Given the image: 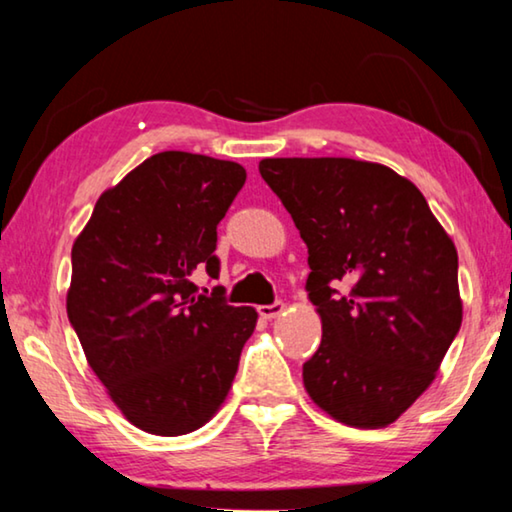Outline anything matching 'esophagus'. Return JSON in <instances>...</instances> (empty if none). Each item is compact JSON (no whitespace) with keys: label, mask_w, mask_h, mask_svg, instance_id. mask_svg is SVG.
Wrapping results in <instances>:
<instances>
[{"label":"esophagus","mask_w":512,"mask_h":512,"mask_svg":"<svg viewBox=\"0 0 512 512\" xmlns=\"http://www.w3.org/2000/svg\"><path fill=\"white\" fill-rule=\"evenodd\" d=\"M257 312H259V317H264V319H276L282 315V312H285V303L278 301L271 305H259Z\"/></svg>","instance_id":"obj_1"}]
</instances>
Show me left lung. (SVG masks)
Here are the masks:
<instances>
[{"label":"left lung","mask_w":512,"mask_h":512,"mask_svg":"<svg viewBox=\"0 0 512 512\" xmlns=\"http://www.w3.org/2000/svg\"><path fill=\"white\" fill-rule=\"evenodd\" d=\"M259 174L308 246L305 287L322 345L303 365L305 391L338 423H395L430 388L460 331L453 239L421 190L386 165L264 158Z\"/></svg>","instance_id":"left-lung-1"}]
</instances>
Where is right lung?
I'll return each instance as SVG.
<instances>
[{
  "mask_svg": "<svg viewBox=\"0 0 512 512\" xmlns=\"http://www.w3.org/2000/svg\"><path fill=\"white\" fill-rule=\"evenodd\" d=\"M246 183L232 160L160 151L98 197L73 243L66 312L89 368L128 423L179 437L230 393L257 310L197 294L218 276L216 227Z\"/></svg>",
  "mask_w": 512,
  "mask_h": 512,
  "instance_id": "obj_1",
  "label": "right lung"
}]
</instances>
